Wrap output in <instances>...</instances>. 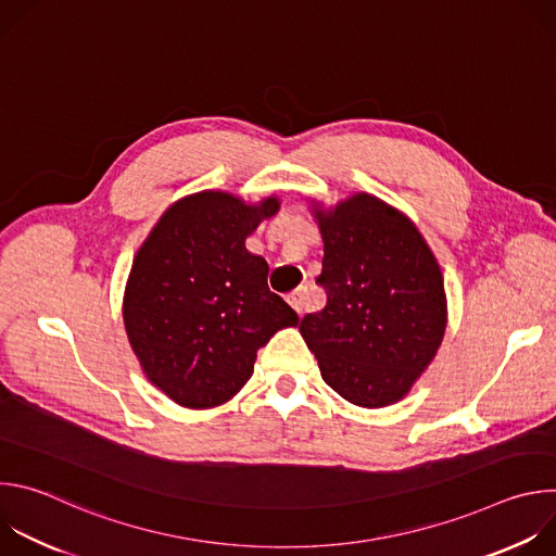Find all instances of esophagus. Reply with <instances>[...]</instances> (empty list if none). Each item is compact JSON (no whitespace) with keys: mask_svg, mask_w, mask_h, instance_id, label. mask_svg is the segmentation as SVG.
Listing matches in <instances>:
<instances>
[{"mask_svg":"<svg viewBox=\"0 0 556 556\" xmlns=\"http://www.w3.org/2000/svg\"><path fill=\"white\" fill-rule=\"evenodd\" d=\"M288 303L294 307V312L296 314H303V309H305V303H307V290L301 286V288H296V290H292L290 294H288Z\"/></svg>","mask_w":556,"mask_h":556,"instance_id":"1","label":"esophagus"}]
</instances>
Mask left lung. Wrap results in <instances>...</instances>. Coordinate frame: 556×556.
<instances>
[{
    "mask_svg": "<svg viewBox=\"0 0 556 556\" xmlns=\"http://www.w3.org/2000/svg\"><path fill=\"white\" fill-rule=\"evenodd\" d=\"M328 292L299 332L324 380L345 401L378 409L403 401L446 330L440 266L416 224L369 193L314 206Z\"/></svg>",
    "mask_w": 556,
    "mask_h": 556,
    "instance_id": "8db88e82",
    "label": "left lung"
}]
</instances>
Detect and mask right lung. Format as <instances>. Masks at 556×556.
Returning <instances> with one entry per match:
<instances>
[{
  "label": "right lung",
  "mask_w": 556,
  "mask_h": 556,
  "mask_svg": "<svg viewBox=\"0 0 556 556\" xmlns=\"http://www.w3.org/2000/svg\"><path fill=\"white\" fill-rule=\"evenodd\" d=\"M279 200L247 204L224 191L174 202L138 249L123 296L129 345L144 376L189 409L224 405L255 369L257 350L294 328L247 237Z\"/></svg>",
  "instance_id": "1"
}]
</instances>
